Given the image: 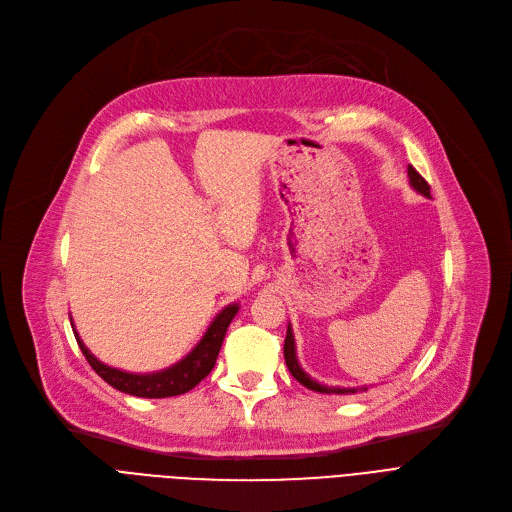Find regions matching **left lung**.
Wrapping results in <instances>:
<instances>
[{
    "instance_id": "1",
    "label": "left lung",
    "mask_w": 512,
    "mask_h": 512,
    "mask_svg": "<svg viewBox=\"0 0 512 512\" xmlns=\"http://www.w3.org/2000/svg\"><path fill=\"white\" fill-rule=\"evenodd\" d=\"M409 182H411V186L415 188L417 193H421L423 197H432L429 195V184L425 182V178L413 168V166H409ZM284 359H286V365H288V371L292 373V378L297 380V382H301L305 388H309V390H313V392H319V394H355V392H359V390H367L365 386L363 388H334V386H324V384H319L317 380H313L311 375H307L303 369H301V365H299V359H297V346H294V336H292V328H290V324H288V330H286V340H284Z\"/></svg>"
}]
</instances>
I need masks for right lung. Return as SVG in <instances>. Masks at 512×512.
Listing matches in <instances>:
<instances>
[{"instance_id": "1", "label": "right lung", "mask_w": 512, "mask_h": 512, "mask_svg": "<svg viewBox=\"0 0 512 512\" xmlns=\"http://www.w3.org/2000/svg\"><path fill=\"white\" fill-rule=\"evenodd\" d=\"M236 313H238V303L224 307L218 315H215L205 336L199 340V344L191 353H188L184 359H180L178 363H174L172 367L155 371V373H128V371L105 365L91 355V351L85 346V342L80 340L74 328L72 332L89 365L95 369L99 378H103L112 388L124 394L139 396V398H168V396H178L193 390L203 378H207L215 361H218L226 330Z\"/></svg>"}]
</instances>
